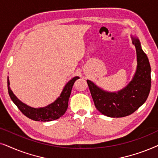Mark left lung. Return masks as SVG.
<instances>
[{
	"mask_svg": "<svg viewBox=\"0 0 158 158\" xmlns=\"http://www.w3.org/2000/svg\"><path fill=\"white\" fill-rule=\"evenodd\" d=\"M137 57V71L132 81L117 93L104 91L90 81H87L95 106L103 115L124 117L134 113L145 102L151 88V68L139 41L132 37Z\"/></svg>",
	"mask_w": 158,
	"mask_h": 158,
	"instance_id": "1",
	"label": "left lung"
}]
</instances>
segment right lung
<instances>
[{
    "instance_id": "add662e5",
    "label": "right lung",
    "mask_w": 158,
    "mask_h": 158,
    "mask_svg": "<svg viewBox=\"0 0 158 158\" xmlns=\"http://www.w3.org/2000/svg\"><path fill=\"white\" fill-rule=\"evenodd\" d=\"M80 78L79 77H75L70 80L66 85L64 86L61 95L55 102L51 103L46 107L35 108L30 107L29 106L19 101L16 96L13 94L12 90L9 87V80L8 77V94L18 109L22 112L28 118L36 122H49V121L56 120L64 115L68 107V101L70 98L71 90H72L73 84L75 81Z\"/></svg>"
}]
</instances>
